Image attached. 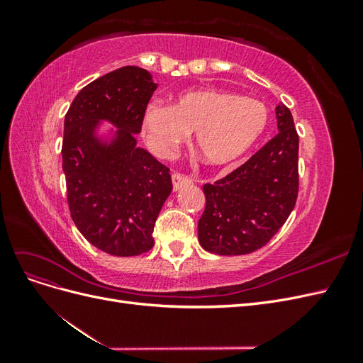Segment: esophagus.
I'll return each instance as SVG.
<instances>
[{"label":"esophagus","mask_w":363,"mask_h":363,"mask_svg":"<svg viewBox=\"0 0 363 363\" xmlns=\"http://www.w3.org/2000/svg\"><path fill=\"white\" fill-rule=\"evenodd\" d=\"M191 183H192V179L188 177V175L180 174V172L172 174V188H174V191H179L180 188H183V186L191 184Z\"/></svg>","instance_id":"1"}]
</instances>
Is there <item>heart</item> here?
Returning <instances> with one entry per match:
<instances>
[{
	"label": "heart",
	"instance_id": "b5f03b06",
	"mask_svg": "<svg viewBox=\"0 0 363 363\" xmlns=\"http://www.w3.org/2000/svg\"><path fill=\"white\" fill-rule=\"evenodd\" d=\"M269 123L268 107L238 94L204 89L180 95L169 107L151 104L144 135L160 156H169L194 133V147L213 167L232 163L256 144Z\"/></svg>",
	"mask_w": 363,
	"mask_h": 363
}]
</instances>
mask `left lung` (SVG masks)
Masks as SVG:
<instances>
[{"label": "left lung", "mask_w": 363, "mask_h": 363, "mask_svg": "<svg viewBox=\"0 0 363 363\" xmlns=\"http://www.w3.org/2000/svg\"><path fill=\"white\" fill-rule=\"evenodd\" d=\"M279 133L244 164L206 183L199 221L204 250L240 256L267 245L294 211L298 196V135L284 104L276 107Z\"/></svg>", "instance_id": "obj_1"}]
</instances>
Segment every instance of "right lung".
<instances>
[{"label":"right lung","mask_w":363,"mask_h":363,"mask_svg":"<svg viewBox=\"0 0 363 363\" xmlns=\"http://www.w3.org/2000/svg\"><path fill=\"white\" fill-rule=\"evenodd\" d=\"M156 89L147 69L123 67L84 86L65 116L62 168L71 218L112 256L152 248L156 219L172 191L169 168L136 145ZM101 120L118 128L108 145L94 135Z\"/></svg>","instance_id":"1"}]
</instances>
